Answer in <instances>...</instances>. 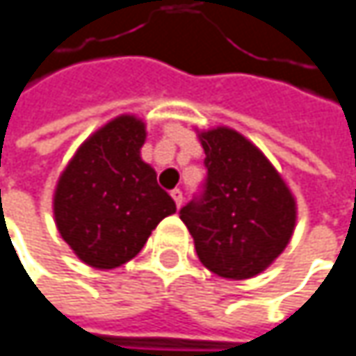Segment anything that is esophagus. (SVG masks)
<instances>
[{
  "instance_id": "1",
  "label": "esophagus",
  "mask_w": 356,
  "mask_h": 356,
  "mask_svg": "<svg viewBox=\"0 0 356 356\" xmlns=\"http://www.w3.org/2000/svg\"><path fill=\"white\" fill-rule=\"evenodd\" d=\"M171 197L175 200L177 208H181V204H183V193H181V189H173V191H171Z\"/></svg>"
}]
</instances>
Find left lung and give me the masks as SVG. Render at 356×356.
I'll use <instances>...</instances> for the list:
<instances>
[{
    "mask_svg": "<svg viewBox=\"0 0 356 356\" xmlns=\"http://www.w3.org/2000/svg\"><path fill=\"white\" fill-rule=\"evenodd\" d=\"M206 152V193L181 208L200 261L220 278L268 270L297 227V200L270 159L229 125L195 129Z\"/></svg>",
    "mask_w": 356,
    "mask_h": 356,
    "instance_id": "left-lung-1",
    "label": "left lung"
}]
</instances>
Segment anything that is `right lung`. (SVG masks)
I'll list each match as a JSON object with an SVG mask.
<instances>
[{
  "instance_id": "1",
  "label": "right lung",
  "mask_w": 356,
  "mask_h": 356,
  "mask_svg": "<svg viewBox=\"0 0 356 356\" xmlns=\"http://www.w3.org/2000/svg\"><path fill=\"white\" fill-rule=\"evenodd\" d=\"M144 119L123 113L92 131L74 152L53 191V218L80 261L113 270L140 253L156 225L177 212L142 161Z\"/></svg>"
}]
</instances>
